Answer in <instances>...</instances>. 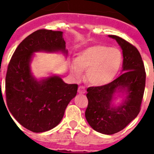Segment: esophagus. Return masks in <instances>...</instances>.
Listing matches in <instances>:
<instances>
[{
  "mask_svg": "<svg viewBox=\"0 0 154 154\" xmlns=\"http://www.w3.org/2000/svg\"><path fill=\"white\" fill-rule=\"evenodd\" d=\"M78 92H79V93H80V94L85 93V86H83V85H80V86H79Z\"/></svg>",
  "mask_w": 154,
  "mask_h": 154,
  "instance_id": "esophagus-1",
  "label": "esophagus"
}]
</instances>
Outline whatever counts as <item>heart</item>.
Instances as JSON below:
<instances>
[{
	"mask_svg": "<svg viewBox=\"0 0 154 154\" xmlns=\"http://www.w3.org/2000/svg\"><path fill=\"white\" fill-rule=\"evenodd\" d=\"M122 53L117 48L103 45L89 47L79 54L72 64V71L80 77L86 70V79L93 85L109 83L115 77L122 64Z\"/></svg>",
	"mask_w": 154,
	"mask_h": 154,
	"instance_id": "heart-1",
	"label": "heart"
}]
</instances>
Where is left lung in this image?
Wrapping results in <instances>:
<instances>
[{
    "label": "left lung",
    "instance_id": "obj_1",
    "mask_svg": "<svg viewBox=\"0 0 154 154\" xmlns=\"http://www.w3.org/2000/svg\"><path fill=\"white\" fill-rule=\"evenodd\" d=\"M116 40L123 50L124 72L106 85L87 89L88 106L85 115L94 130L111 135L123 130L140 111L143 97L146 72L142 57L137 48L116 35H109ZM126 88L127 99L117 108L111 106L116 89Z\"/></svg>",
    "mask_w": 154,
    "mask_h": 154
}]
</instances>
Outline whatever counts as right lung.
<instances>
[{
  "label": "right lung",
  "mask_w": 154,
  "mask_h": 154,
  "mask_svg": "<svg viewBox=\"0 0 154 154\" xmlns=\"http://www.w3.org/2000/svg\"><path fill=\"white\" fill-rule=\"evenodd\" d=\"M38 51L67 52L62 31L40 29L25 38L11 58L5 79L8 109L20 124L34 133L48 131L60 123L78 89L77 84L65 83L58 76L35 80L30 62Z\"/></svg>",
  "instance_id": "1"
}]
</instances>
